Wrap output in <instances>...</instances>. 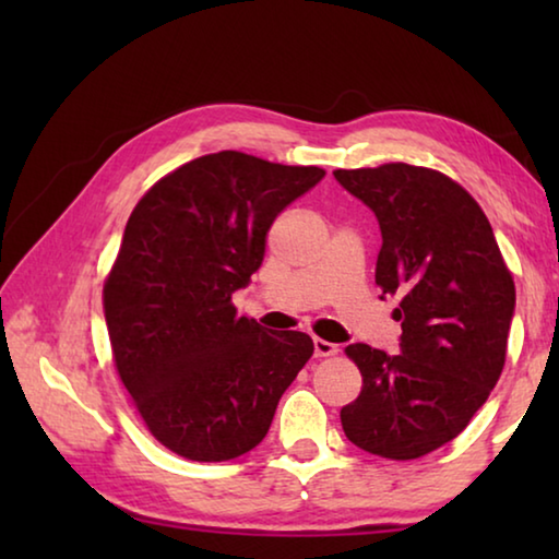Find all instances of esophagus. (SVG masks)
<instances>
[{"label": "esophagus", "instance_id": "1", "mask_svg": "<svg viewBox=\"0 0 559 559\" xmlns=\"http://www.w3.org/2000/svg\"><path fill=\"white\" fill-rule=\"evenodd\" d=\"M313 349H316V357H330V355L337 353V345L328 343V340H323V337H316Z\"/></svg>", "mask_w": 559, "mask_h": 559}]
</instances>
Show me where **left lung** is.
Listing matches in <instances>:
<instances>
[{
    "label": "left lung",
    "instance_id": "1",
    "mask_svg": "<svg viewBox=\"0 0 559 559\" xmlns=\"http://www.w3.org/2000/svg\"><path fill=\"white\" fill-rule=\"evenodd\" d=\"M382 231L374 281L400 296V355L365 343L345 353L362 392L340 409L345 437L409 461L468 427L506 365L515 283L476 200L437 169L390 163L335 169Z\"/></svg>",
    "mask_w": 559,
    "mask_h": 559
}]
</instances>
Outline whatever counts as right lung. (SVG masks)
Wrapping results in <instances>:
<instances>
[{
	"instance_id": "right-lung-1",
	"label": "right lung",
	"mask_w": 559,
	"mask_h": 559,
	"mask_svg": "<svg viewBox=\"0 0 559 559\" xmlns=\"http://www.w3.org/2000/svg\"><path fill=\"white\" fill-rule=\"evenodd\" d=\"M323 177L224 150L169 173L132 210L103 308L122 384L179 456L259 447L313 355L306 333L236 316L231 293L261 269L276 216Z\"/></svg>"
}]
</instances>
